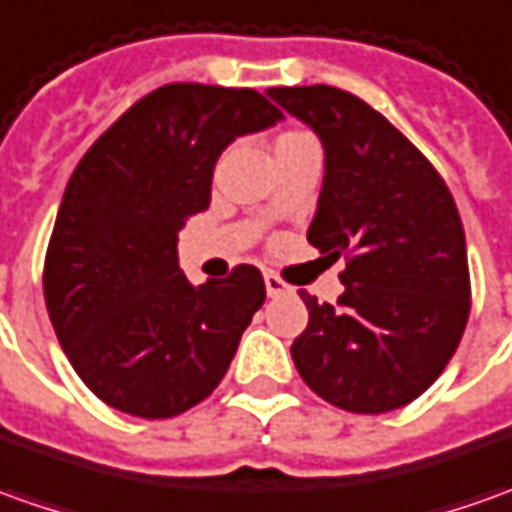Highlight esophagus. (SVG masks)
<instances>
[{"label":"esophagus","instance_id":"34e87169","mask_svg":"<svg viewBox=\"0 0 512 512\" xmlns=\"http://www.w3.org/2000/svg\"><path fill=\"white\" fill-rule=\"evenodd\" d=\"M266 291H269V297H283L291 291V285L285 283L280 274H274V271H266Z\"/></svg>","mask_w":512,"mask_h":512}]
</instances>
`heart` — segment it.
<instances>
[{"label":"heart","instance_id":"b5f03b06","mask_svg":"<svg viewBox=\"0 0 512 512\" xmlns=\"http://www.w3.org/2000/svg\"><path fill=\"white\" fill-rule=\"evenodd\" d=\"M311 134L308 131H300V128H291V131H283L280 137L274 139V154L277 151H288V148H294V145H302V142H311Z\"/></svg>","mask_w":512,"mask_h":512}]
</instances>
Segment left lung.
I'll list each match as a JSON object with an SVG mask.
<instances>
[{
  "label": "left lung",
  "mask_w": 512,
  "mask_h": 512,
  "mask_svg": "<svg viewBox=\"0 0 512 512\" xmlns=\"http://www.w3.org/2000/svg\"><path fill=\"white\" fill-rule=\"evenodd\" d=\"M269 95L325 145V184L308 243L344 257V294L302 291L308 328L291 344L302 381L356 415L412 403L440 378L471 314L460 212L426 156L361 97L336 86Z\"/></svg>",
  "instance_id": "obj_1"
}]
</instances>
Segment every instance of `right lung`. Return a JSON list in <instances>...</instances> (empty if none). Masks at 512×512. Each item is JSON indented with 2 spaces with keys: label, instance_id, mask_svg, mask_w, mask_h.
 Masks as SVG:
<instances>
[{
  "label": "right lung",
  "instance_id": "1",
  "mask_svg": "<svg viewBox=\"0 0 512 512\" xmlns=\"http://www.w3.org/2000/svg\"><path fill=\"white\" fill-rule=\"evenodd\" d=\"M280 117L255 89L168 83L78 162L44 257V300L69 364L103 403L165 420L227 375L266 300L263 274L241 263L193 285L176 232L210 207L212 168L229 142Z\"/></svg>",
  "mask_w": 512,
  "mask_h": 512
}]
</instances>
